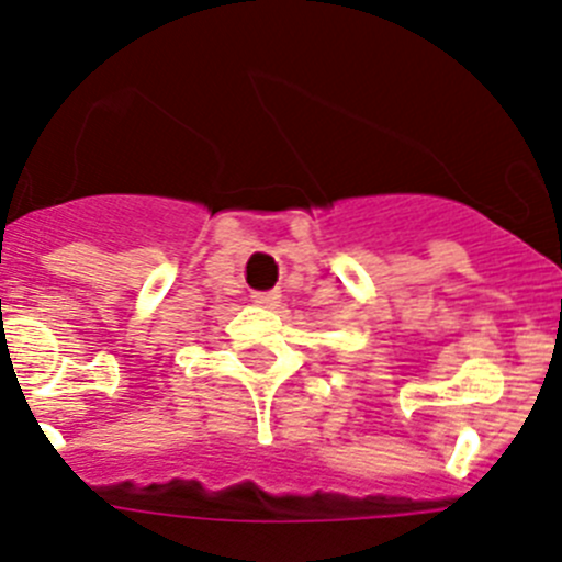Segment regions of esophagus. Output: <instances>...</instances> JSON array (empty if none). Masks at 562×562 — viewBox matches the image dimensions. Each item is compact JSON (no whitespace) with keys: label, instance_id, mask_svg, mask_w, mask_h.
Listing matches in <instances>:
<instances>
[{"label":"esophagus","instance_id":"1","mask_svg":"<svg viewBox=\"0 0 562 562\" xmlns=\"http://www.w3.org/2000/svg\"><path fill=\"white\" fill-rule=\"evenodd\" d=\"M280 299H282V293L274 288V291L255 293V296H251V302H255V305H263V307H277L280 305Z\"/></svg>","mask_w":562,"mask_h":562}]
</instances>
